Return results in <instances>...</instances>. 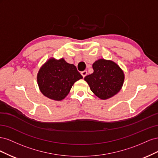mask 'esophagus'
Wrapping results in <instances>:
<instances>
[{"mask_svg":"<svg viewBox=\"0 0 158 158\" xmlns=\"http://www.w3.org/2000/svg\"><path fill=\"white\" fill-rule=\"evenodd\" d=\"M81 74L83 76V78H84L85 76L87 75V71L86 70H84L82 72H81Z\"/></svg>","mask_w":158,"mask_h":158,"instance_id":"obj_1","label":"esophagus"}]
</instances>
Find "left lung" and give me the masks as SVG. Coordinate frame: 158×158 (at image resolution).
Wrapping results in <instances>:
<instances>
[{
  "mask_svg": "<svg viewBox=\"0 0 158 158\" xmlns=\"http://www.w3.org/2000/svg\"><path fill=\"white\" fill-rule=\"evenodd\" d=\"M94 73L84 80L92 92L102 99H107L117 94L121 89L125 76L114 62L99 59L93 64Z\"/></svg>",
  "mask_w": 158,
  "mask_h": 158,
  "instance_id": "8db88e82",
  "label": "left lung"
}]
</instances>
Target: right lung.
Returning a JSON list of instances; mask_svg holds the SVG:
<instances>
[{
  "label": "right lung",
  "mask_w": 158,
  "mask_h": 158,
  "mask_svg": "<svg viewBox=\"0 0 158 158\" xmlns=\"http://www.w3.org/2000/svg\"><path fill=\"white\" fill-rule=\"evenodd\" d=\"M82 78L74 64L63 59H51L40 69L37 83L45 96L60 101L69 94L74 83Z\"/></svg>",
  "instance_id": "right-lung-1"
}]
</instances>
